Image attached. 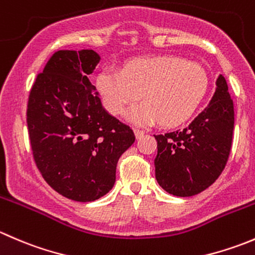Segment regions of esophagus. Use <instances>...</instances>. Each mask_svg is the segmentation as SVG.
<instances>
[{"mask_svg":"<svg viewBox=\"0 0 255 255\" xmlns=\"http://www.w3.org/2000/svg\"><path fill=\"white\" fill-rule=\"evenodd\" d=\"M134 134H135V138H137V139H139V138H142L143 135H144V132L143 130H140V129H137V128H134Z\"/></svg>","mask_w":255,"mask_h":255,"instance_id":"esophagus-1","label":"esophagus"}]
</instances>
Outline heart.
Returning <instances> with one entry per match:
<instances>
[{"label": "heart", "instance_id": "1", "mask_svg": "<svg viewBox=\"0 0 255 255\" xmlns=\"http://www.w3.org/2000/svg\"><path fill=\"white\" fill-rule=\"evenodd\" d=\"M207 74L200 64L177 56H148L128 61L122 70L105 68L96 79L104 106L121 115L142 97L143 102L126 113L139 126L160 123L176 127L189 120L206 94Z\"/></svg>", "mask_w": 255, "mask_h": 255}]
</instances>
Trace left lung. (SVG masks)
I'll list each match as a JSON object with an SVG mask.
<instances>
[{
	"label": "left lung",
	"instance_id": "left-lung-1",
	"mask_svg": "<svg viewBox=\"0 0 255 255\" xmlns=\"http://www.w3.org/2000/svg\"><path fill=\"white\" fill-rule=\"evenodd\" d=\"M235 109L223 75L216 79L212 99L184 129L154 135L158 154L155 179L169 194H200L221 175L231 151Z\"/></svg>",
	"mask_w": 255,
	"mask_h": 255
}]
</instances>
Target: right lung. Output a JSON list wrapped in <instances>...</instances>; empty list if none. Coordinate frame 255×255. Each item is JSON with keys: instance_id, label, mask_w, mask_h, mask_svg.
Returning <instances> with one entry per match:
<instances>
[{"instance_id": "right-lung-1", "label": "right lung", "mask_w": 255, "mask_h": 255, "mask_svg": "<svg viewBox=\"0 0 255 255\" xmlns=\"http://www.w3.org/2000/svg\"><path fill=\"white\" fill-rule=\"evenodd\" d=\"M92 49L53 54L30 90L27 125L35 164L63 196L90 202L112 189L120 156L134 143L128 126L102 106L90 81Z\"/></svg>"}]
</instances>
